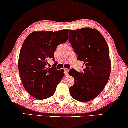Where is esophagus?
Listing matches in <instances>:
<instances>
[{
    "label": "esophagus",
    "mask_w": 128,
    "mask_h": 128,
    "mask_svg": "<svg viewBox=\"0 0 128 128\" xmlns=\"http://www.w3.org/2000/svg\"><path fill=\"white\" fill-rule=\"evenodd\" d=\"M69 71V69H66V68H64V73H65V74H68Z\"/></svg>",
    "instance_id": "34e87169"
}]
</instances>
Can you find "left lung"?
<instances>
[{"mask_svg": "<svg viewBox=\"0 0 128 128\" xmlns=\"http://www.w3.org/2000/svg\"><path fill=\"white\" fill-rule=\"evenodd\" d=\"M69 41L78 55V60L84 63L83 72L73 69L69 71L74 79L70 93L77 101H90L102 92L110 78L109 48L101 33L90 28L69 30Z\"/></svg>", "mask_w": 128, "mask_h": 128, "instance_id": "1", "label": "left lung"}]
</instances>
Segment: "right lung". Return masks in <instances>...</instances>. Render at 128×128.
Segmentation results:
<instances>
[{"label":"right lung","mask_w":128,"mask_h":128,"mask_svg":"<svg viewBox=\"0 0 128 128\" xmlns=\"http://www.w3.org/2000/svg\"><path fill=\"white\" fill-rule=\"evenodd\" d=\"M68 30L33 32L24 41L20 52L18 70L24 88L38 100L52 97L64 76V70L56 66L47 68L48 60L54 59L59 45L68 41Z\"/></svg>","instance_id":"1"}]
</instances>
